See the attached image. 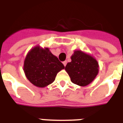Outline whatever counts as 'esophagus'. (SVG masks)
I'll use <instances>...</instances> for the list:
<instances>
[{
	"instance_id": "obj_1",
	"label": "esophagus",
	"mask_w": 123,
	"mask_h": 123,
	"mask_svg": "<svg viewBox=\"0 0 123 123\" xmlns=\"http://www.w3.org/2000/svg\"><path fill=\"white\" fill-rule=\"evenodd\" d=\"M62 63H63L64 66H66V64H67V61H64Z\"/></svg>"
}]
</instances>
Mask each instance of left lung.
<instances>
[{"instance_id":"8db88e82","label":"left lung","mask_w":123,"mask_h":123,"mask_svg":"<svg viewBox=\"0 0 123 123\" xmlns=\"http://www.w3.org/2000/svg\"><path fill=\"white\" fill-rule=\"evenodd\" d=\"M71 61L66 64L65 70L73 84L84 87L95 79L99 71V64L95 58L81 50H75Z\"/></svg>"}]
</instances>
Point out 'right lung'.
Here are the masks:
<instances>
[{
  "mask_svg": "<svg viewBox=\"0 0 123 123\" xmlns=\"http://www.w3.org/2000/svg\"><path fill=\"white\" fill-rule=\"evenodd\" d=\"M63 69V64L49 48L39 45L32 48L24 60V71L27 79L38 87H44L53 83L57 74Z\"/></svg>",
  "mask_w": 123,
  "mask_h": 123,
  "instance_id": "1",
  "label": "right lung"
}]
</instances>
